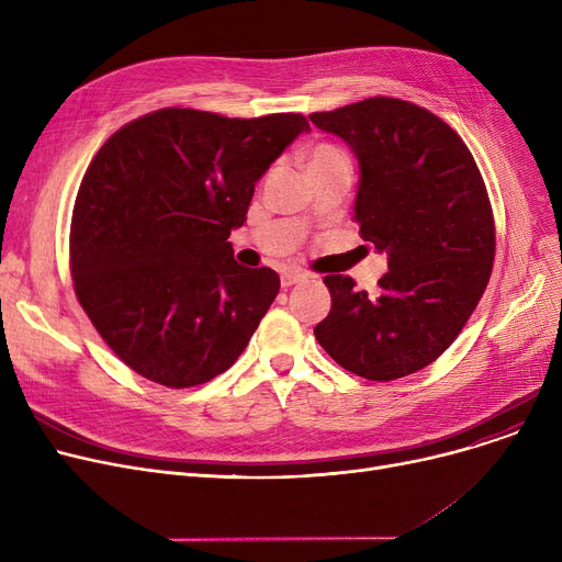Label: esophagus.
<instances>
[{"mask_svg":"<svg viewBox=\"0 0 562 562\" xmlns=\"http://www.w3.org/2000/svg\"><path fill=\"white\" fill-rule=\"evenodd\" d=\"M305 280V276L303 273H296V271H284L282 276H280V282H282V286L286 289V286H293V284H299V282H303Z\"/></svg>","mask_w":562,"mask_h":562,"instance_id":"1","label":"esophagus"}]
</instances>
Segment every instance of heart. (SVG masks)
Segmentation results:
<instances>
[{"instance_id":"1","label":"heart","mask_w":562,"mask_h":562,"mask_svg":"<svg viewBox=\"0 0 562 562\" xmlns=\"http://www.w3.org/2000/svg\"><path fill=\"white\" fill-rule=\"evenodd\" d=\"M337 157H346L337 145H330V143H321L316 145L312 150V157H310V166L312 164H318V161H328V159H337Z\"/></svg>"}]
</instances>
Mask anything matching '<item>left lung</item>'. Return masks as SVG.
Here are the masks:
<instances>
[{
  "label": "left lung",
  "instance_id": "1",
  "mask_svg": "<svg viewBox=\"0 0 562 562\" xmlns=\"http://www.w3.org/2000/svg\"><path fill=\"white\" fill-rule=\"evenodd\" d=\"M310 121L360 161L356 221L390 255L373 299L348 276H326L330 314L316 341L346 371L387 382L445 352L492 276L494 216L483 175L441 117L398 98H369Z\"/></svg>",
  "mask_w": 562,
  "mask_h": 562
}]
</instances>
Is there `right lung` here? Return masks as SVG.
<instances>
[{"label": "right lung", "mask_w": 562, "mask_h": 562, "mask_svg": "<svg viewBox=\"0 0 562 562\" xmlns=\"http://www.w3.org/2000/svg\"><path fill=\"white\" fill-rule=\"evenodd\" d=\"M310 123L168 106L100 147L77 191L70 273L106 346L170 390L227 371L280 291L273 269L234 261L259 177Z\"/></svg>", "instance_id": "right-lung-1"}]
</instances>
